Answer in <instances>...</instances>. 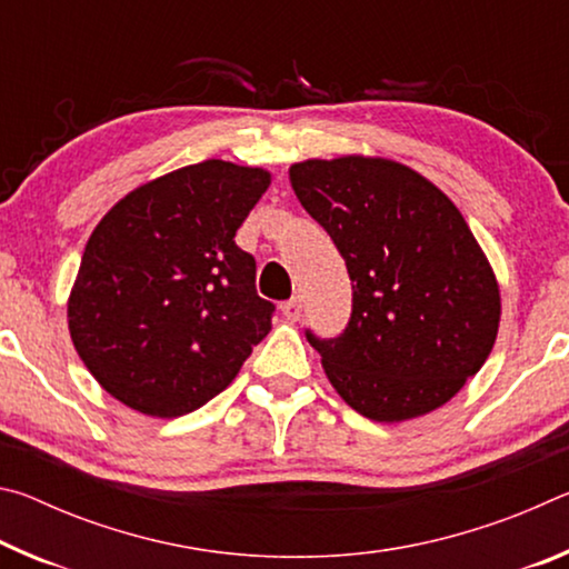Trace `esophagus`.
<instances>
[{"label": "esophagus", "mask_w": 569, "mask_h": 569, "mask_svg": "<svg viewBox=\"0 0 569 569\" xmlns=\"http://www.w3.org/2000/svg\"><path fill=\"white\" fill-rule=\"evenodd\" d=\"M281 313L286 316L288 321L291 323H296V321H301V316H303V308H301V301H298V298H291V301H286V303H281Z\"/></svg>", "instance_id": "esophagus-1"}]
</instances>
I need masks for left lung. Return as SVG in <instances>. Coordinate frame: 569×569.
<instances>
[{
	"mask_svg": "<svg viewBox=\"0 0 569 569\" xmlns=\"http://www.w3.org/2000/svg\"><path fill=\"white\" fill-rule=\"evenodd\" d=\"M288 176L353 288L341 336L306 331L333 389L373 421L439 409L487 361L502 313L495 271L465 216L397 160H303Z\"/></svg>",
	"mask_w": 569,
	"mask_h": 569,
	"instance_id": "1",
	"label": "left lung"
}]
</instances>
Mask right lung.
Returning a JSON list of instances; mask_svg holds the SVG:
<instances>
[{
	"label": "right lung",
	"instance_id": "obj_1",
	"mask_svg": "<svg viewBox=\"0 0 569 569\" xmlns=\"http://www.w3.org/2000/svg\"><path fill=\"white\" fill-rule=\"evenodd\" d=\"M271 172L203 160L128 192L92 230L67 323L100 387L148 417L203 407L271 331L236 230Z\"/></svg>",
	"mask_w": 569,
	"mask_h": 569
}]
</instances>
